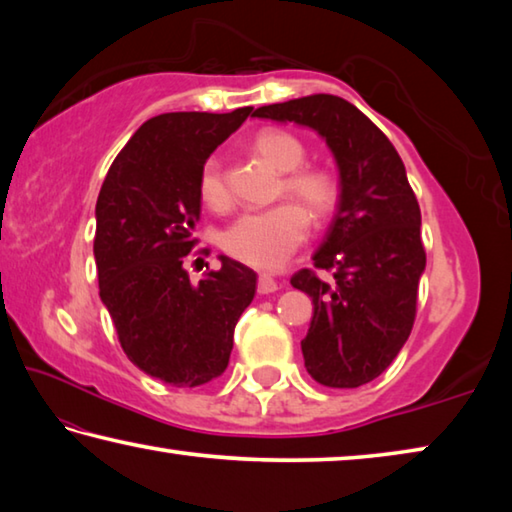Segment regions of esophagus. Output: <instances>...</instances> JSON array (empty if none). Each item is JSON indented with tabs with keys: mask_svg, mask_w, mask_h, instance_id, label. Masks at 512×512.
Here are the masks:
<instances>
[{
	"mask_svg": "<svg viewBox=\"0 0 512 512\" xmlns=\"http://www.w3.org/2000/svg\"><path fill=\"white\" fill-rule=\"evenodd\" d=\"M257 291L259 293H273V291H277V280H275V277H271V275L262 273V275H259V280H257Z\"/></svg>",
	"mask_w": 512,
	"mask_h": 512,
	"instance_id": "esophagus-1",
	"label": "esophagus"
}]
</instances>
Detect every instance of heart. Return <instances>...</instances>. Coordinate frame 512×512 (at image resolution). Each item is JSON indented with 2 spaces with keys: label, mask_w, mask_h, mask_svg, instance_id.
Instances as JSON below:
<instances>
[{
  "label": "heart",
  "mask_w": 512,
  "mask_h": 512,
  "mask_svg": "<svg viewBox=\"0 0 512 512\" xmlns=\"http://www.w3.org/2000/svg\"><path fill=\"white\" fill-rule=\"evenodd\" d=\"M253 146L259 158L284 173L282 196L296 198L318 223L332 216L339 203V183L325 169H300L307 151L298 137L284 131H262ZM198 192L210 210H225L230 205L228 178L219 158H210L203 164ZM301 208L296 203H280L268 210L241 214L223 230V250L248 266L264 271L280 268L309 235V216Z\"/></svg>",
  "instance_id": "b5f03b06"
}]
</instances>
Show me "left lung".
<instances>
[{
    "instance_id": "obj_1",
    "label": "left lung",
    "mask_w": 512,
    "mask_h": 512,
    "mask_svg": "<svg viewBox=\"0 0 512 512\" xmlns=\"http://www.w3.org/2000/svg\"><path fill=\"white\" fill-rule=\"evenodd\" d=\"M253 117L307 126L334 153L339 207L314 253V266L334 280L302 268L291 284L314 302L300 343L307 372L329 388H359L391 366L409 339L427 264L404 162L357 106L334 94L262 106Z\"/></svg>"
}]
</instances>
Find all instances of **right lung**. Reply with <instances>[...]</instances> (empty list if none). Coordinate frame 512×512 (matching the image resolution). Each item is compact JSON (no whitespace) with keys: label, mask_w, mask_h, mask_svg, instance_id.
I'll use <instances>...</instances> for the list:
<instances>
[{"label":"right lung","mask_w":512,"mask_h":512,"mask_svg":"<svg viewBox=\"0 0 512 512\" xmlns=\"http://www.w3.org/2000/svg\"><path fill=\"white\" fill-rule=\"evenodd\" d=\"M250 112H164L144 121L101 185L99 296L126 357L164 384L196 388L223 375L237 320L255 298L257 273L235 259L221 255L219 271L198 284L183 266L196 246L203 164Z\"/></svg>","instance_id":"right-lung-1"}]
</instances>
